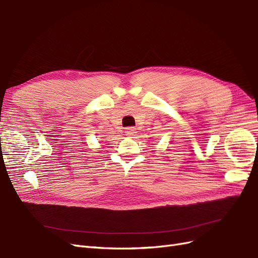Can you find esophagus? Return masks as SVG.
Listing matches in <instances>:
<instances>
[{
	"mask_svg": "<svg viewBox=\"0 0 258 258\" xmlns=\"http://www.w3.org/2000/svg\"><path fill=\"white\" fill-rule=\"evenodd\" d=\"M135 128H133V127H128V128H126L125 130V135L126 136H133L135 134Z\"/></svg>",
	"mask_w": 258,
	"mask_h": 258,
	"instance_id": "1",
	"label": "esophagus"
}]
</instances>
